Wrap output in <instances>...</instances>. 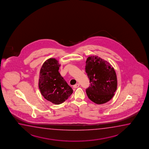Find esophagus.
Wrapping results in <instances>:
<instances>
[{
    "mask_svg": "<svg viewBox=\"0 0 149 149\" xmlns=\"http://www.w3.org/2000/svg\"><path fill=\"white\" fill-rule=\"evenodd\" d=\"M79 84H78V83H77V84H76V85H74L73 87L74 88H78V87H79Z\"/></svg>",
    "mask_w": 149,
    "mask_h": 149,
    "instance_id": "obj_1",
    "label": "esophagus"
}]
</instances>
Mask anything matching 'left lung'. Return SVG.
<instances>
[{"label":"left lung","mask_w":149,"mask_h":149,"mask_svg":"<svg viewBox=\"0 0 149 149\" xmlns=\"http://www.w3.org/2000/svg\"><path fill=\"white\" fill-rule=\"evenodd\" d=\"M86 63L85 70L90 83L86 89L87 96L97 104L110 101L117 88V75L113 68L97 56L88 57Z\"/></svg>","instance_id":"8db88e82"}]
</instances>
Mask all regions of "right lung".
Returning <instances> with one entry per match:
<instances>
[{"mask_svg": "<svg viewBox=\"0 0 149 149\" xmlns=\"http://www.w3.org/2000/svg\"><path fill=\"white\" fill-rule=\"evenodd\" d=\"M59 63L55 58L45 61L40 72L39 88L46 100L59 105L72 94V89L59 72Z\"/></svg>", "mask_w": 149, "mask_h": 149, "instance_id": "1", "label": "right lung"}]
</instances>
